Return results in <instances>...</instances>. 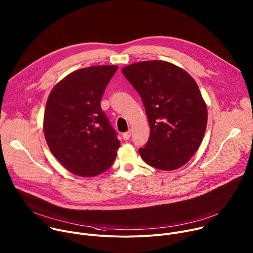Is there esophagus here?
I'll use <instances>...</instances> for the list:
<instances>
[{
  "mask_svg": "<svg viewBox=\"0 0 253 253\" xmlns=\"http://www.w3.org/2000/svg\"><path fill=\"white\" fill-rule=\"evenodd\" d=\"M130 136H131V131L125 132V133H123V135H122V137H123V139H124V140H129Z\"/></svg>",
  "mask_w": 253,
  "mask_h": 253,
  "instance_id": "esophagus-1",
  "label": "esophagus"
}]
</instances>
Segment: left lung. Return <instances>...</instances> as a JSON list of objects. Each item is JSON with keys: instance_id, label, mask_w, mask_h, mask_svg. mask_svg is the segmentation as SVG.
<instances>
[{"instance_id": "left-lung-1", "label": "left lung", "mask_w": 253, "mask_h": 253, "mask_svg": "<svg viewBox=\"0 0 253 253\" xmlns=\"http://www.w3.org/2000/svg\"><path fill=\"white\" fill-rule=\"evenodd\" d=\"M122 73L138 92L150 126L139 149L148 165L165 171L185 165L198 150L207 125V107L195 80L172 63L153 60L128 65Z\"/></svg>"}]
</instances>
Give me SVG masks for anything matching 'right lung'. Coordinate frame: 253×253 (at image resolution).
<instances>
[{
    "label": "right lung",
    "mask_w": 253,
    "mask_h": 253,
    "mask_svg": "<svg viewBox=\"0 0 253 253\" xmlns=\"http://www.w3.org/2000/svg\"><path fill=\"white\" fill-rule=\"evenodd\" d=\"M117 69L101 65L72 72L48 97L43 122L47 144L56 159L75 175L97 176L116 158L120 141L100 102Z\"/></svg>",
    "instance_id": "1"
}]
</instances>
